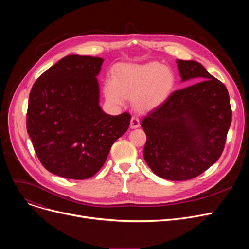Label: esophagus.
Here are the masks:
<instances>
[{
    "label": "esophagus",
    "instance_id": "1",
    "mask_svg": "<svg viewBox=\"0 0 249 249\" xmlns=\"http://www.w3.org/2000/svg\"><path fill=\"white\" fill-rule=\"evenodd\" d=\"M140 125V121H139V118L137 116H132L131 118V122H130V127L132 129L138 128Z\"/></svg>",
    "mask_w": 249,
    "mask_h": 249
}]
</instances>
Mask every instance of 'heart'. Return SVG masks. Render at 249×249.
Here are the masks:
<instances>
[{
    "instance_id": "heart-1",
    "label": "heart",
    "mask_w": 249,
    "mask_h": 249,
    "mask_svg": "<svg viewBox=\"0 0 249 249\" xmlns=\"http://www.w3.org/2000/svg\"><path fill=\"white\" fill-rule=\"evenodd\" d=\"M174 86L173 72L161 63L150 62L122 67L105 85L104 91L111 103L122 104L125 98H132L137 110L148 111L164 103Z\"/></svg>"
}]
</instances>
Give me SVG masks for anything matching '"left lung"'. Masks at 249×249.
Returning <instances> with one entry per match:
<instances>
[{"mask_svg":"<svg viewBox=\"0 0 249 249\" xmlns=\"http://www.w3.org/2000/svg\"><path fill=\"white\" fill-rule=\"evenodd\" d=\"M177 63L181 81L196 78L198 83L175 90L143 118L147 138L143 156L156 176L187 180L219 160L232 110L225 85L200 62L177 59Z\"/></svg>","mask_w":249,"mask_h":249,"instance_id":"8db88e82","label":"left lung"}]
</instances>
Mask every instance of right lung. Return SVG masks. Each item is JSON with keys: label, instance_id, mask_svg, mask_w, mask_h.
I'll list each match as a JSON object with an SVG mask.
<instances>
[{"label": "right lung", "instance_id": "obj_1", "mask_svg": "<svg viewBox=\"0 0 249 249\" xmlns=\"http://www.w3.org/2000/svg\"><path fill=\"white\" fill-rule=\"evenodd\" d=\"M103 58L68 55L34 83L27 132L37 158L51 174L86 179L104 165L113 143L129 128L131 115L104 113L99 106Z\"/></svg>", "mask_w": 249, "mask_h": 249}]
</instances>
